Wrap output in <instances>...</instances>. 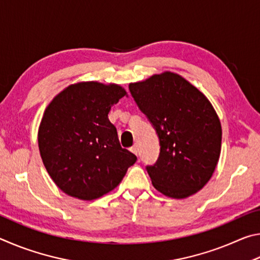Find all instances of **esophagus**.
Returning <instances> with one entry per match:
<instances>
[{
	"label": "esophagus",
	"mask_w": 260,
	"mask_h": 260,
	"mask_svg": "<svg viewBox=\"0 0 260 260\" xmlns=\"http://www.w3.org/2000/svg\"><path fill=\"white\" fill-rule=\"evenodd\" d=\"M131 151L133 152V153H135L136 156H138V153H139V148H138V146H136V144H134V146L131 148Z\"/></svg>",
	"instance_id": "1"
}]
</instances>
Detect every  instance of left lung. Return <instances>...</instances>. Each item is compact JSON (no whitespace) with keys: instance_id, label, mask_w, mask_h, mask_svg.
I'll list each match as a JSON object with an SVG mask.
<instances>
[{"instance_id":"left-lung-1","label":"left lung","mask_w":260,"mask_h":260,"mask_svg":"<svg viewBox=\"0 0 260 260\" xmlns=\"http://www.w3.org/2000/svg\"><path fill=\"white\" fill-rule=\"evenodd\" d=\"M128 88L159 139L158 159L146 167L153 187L172 199L197 192L212 177L221 149V125L209 100L172 72Z\"/></svg>"}]
</instances>
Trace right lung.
<instances>
[{
	"instance_id": "1",
	"label": "right lung",
	"mask_w": 260,
	"mask_h": 260,
	"mask_svg": "<svg viewBox=\"0 0 260 260\" xmlns=\"http://www.w3.org/2000/svg\"><path fill=\"white\" fill-rule=\"evenodd\" d=\"M124 88L80 82L59 93L48 105L39 128V149L48 173L60 190L91 201L120 183L136 161L122 149L108 118Z\"/></svg>"
}]
</instances>
